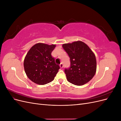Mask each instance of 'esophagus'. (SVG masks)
I'll return each instance as SVG.
<instances>
[{
  "label": "esophagus",
  "instance_id": "obj_1",
  "mask_svg": "<svg viewBox=\"0 0 121 121\" xmlns=\"http://www.w3.org/2000/svg\"><path fill=\"white\" fill-rule=\"evenodd\" d=\"M60 66L61 68H63L64 67V65H63V63H61L60 65Z\"/></svg>",
  "mask_w": 121,
  "mask_h": 121
}]
</instances>
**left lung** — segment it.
Returning <instances> with one entry per match:
<instances>
[{
  "label": "left lung",
  "mask_w": 121,
  "mask_h": 121,
  "mask_svg": "<svg viewBox=\"0 0 121 121\" xmlns=\"http://www.w3.org/2000/svg\"><path fill=\"white\" fill-rule=\"evenodd\" d=\"M63 47L70 58V67L65 69L68 81L77 86L88 82L96 71V57L92 51L81 41L64 44Z\"/></svg>",
  "instance_id": "1"
}]
</instances>
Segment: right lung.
Instances as JSON below:
<instances>
[{"label": "right lung", "instance_id": "right-lung-1", "mask_svg": "<svg viewBox=\"0 0 121 121\" xmlns=\"http://www.w3.org/2000/svg\"><path fill=\"white\" fill-rule=\"evenodd\" d=\"M56 45L38 43L29 50L24 61L26 74L32 82L44 85L52 81L60 69L52 52Z\"/></svg>", "mask_w": 121, "mask_h": 121}]
</instances>
